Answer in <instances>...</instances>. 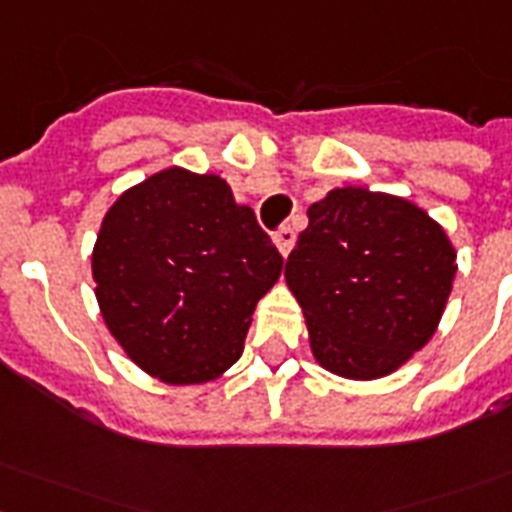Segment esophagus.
Here are the masks:
<instances>
[{"instance_id": "34e87169", "label": "esophagus", "mask_w": 512, "mask_h": 512, "mask_svg": "<svg viewBox=\"0 0 512 512\" xmlns=\"http://www.w3.org/2000/svg\"><path fill=\"white\" fill-rule=\"evenodd\" d=\"M273 244H276V249L281 252V257H287L289 252H292V247H295V231H292V228H281V231H276V236H273Z\"/></svg>"}]
</instances>
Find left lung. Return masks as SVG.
Masks as SVG:
<instances>
[{
	"mask_svg": "<svg viewBox=\"0 0 512 512\" xmlns=\"http://www.w3.org/2000/svg\"><path fill=\"white\" fill-rule=\"evenodd\" d=\"M457 276L444 225L414 201L358 185L308 207L284 268L313 358L345 380L388 377L436 335Z\"/></svg>",
	"mask_w": 512,
	"mask_h": 512,
	"instance_id": "left-lung-1",
	"label": "left lung"
}]
</instances>
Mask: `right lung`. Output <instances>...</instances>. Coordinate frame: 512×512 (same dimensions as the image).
<instances>
[{
	"label": "right lung",
	"mask_w": 512,
	"mask_h": 512,
	"mask_svg": "<svg viewBox=\"0 0 512 512\" xmlns=\"http://www.w3.org/2000/svg\"><path fill=\"white\" fill-rule=\"evenodd\" d=\"M284 260L220 175L167 167L108 207L92 247L100 316L130 361L167 385L239 361Z\"/></svg>",
	"instance_id": "add662e5"
}]
</instances>
